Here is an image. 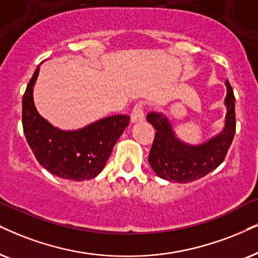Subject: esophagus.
<instances>
[{
	"label": "esophagus",
	"mask_w": 258,
	"mask_h": 258,
	"mask_svg": "<svg viewBox=\"0 0 258 258\" xmlns=\"http://www.w3.org/2000/svg\"><path fill=\"white\" fill-rule=\"evenodd\" d=\"M145 119L144 116V112H143V103L139 102L137 103L133 108L132 113H131V121L132 122H142L143 120Z\"/></svg>",
	"instance_id": "esophagus-1"
}]
</instances>
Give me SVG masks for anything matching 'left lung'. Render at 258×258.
Returning a JSON list of instances; mask_svg holds the SVG:
<instances>
[{"label":"left lung","mask_w":258,"mask_h":258,"mask_svg":"<svg viewBox=\"0 0 258 258\" xmlns=\"http://www.w3.org/2000/svg\"><path fill=\"white\" fill-rule=\"evenodd\" d=\"M227 112L219 135L200 145H189L175 136L171 123L163 113H149L146 119L156 130L149 163L156 175L167 181L187 183L204 177L224 162L236 133L234 95L229 81L225 82Z\"/></svg>","instance_id":"obj_1"}]
</instances>
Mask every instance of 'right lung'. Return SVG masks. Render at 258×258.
<instances>
[{"label": "right lung", "instance_id": "obj_1", "mask_svg": "<svg viewBox=\"0 0 258 258\" xmlns=\"http://www.w3.org/2000/svg\"><path fill=\"white\" fill-rule=\"evenodd\" d=\"M35 69L22 97V127L29 148L46 170L65 180H91L105 168L112 150L128 126V115H113L76 131L53 127L38 113L33 87Z\"/></svg>", "mask_w": 258, "mask_h": 258}]
</instances>
